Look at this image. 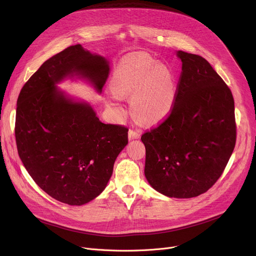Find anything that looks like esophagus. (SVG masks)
I'll list each match as a JSON object with an SVG mask.
<instances>
[{
	"label": "esophagus",
	"mask_w": 256,
	"mask_h": 256,
	"mask_svg": "<svg viewBox=\"0 0 256 256\" xmlns=\"http://www.w3.org/2000/svg\"><path fill=\"white\" fill-rule=\"evenodd\" d=\"M140 138V134L139 132H136L134 130H128V140H134V139H139Z\"/></svg>",
	"instance_id": "esophagus-1"
}]
</instances>
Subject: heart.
Masks as SVG:
<instances>
[{"label":"heart","mask_w":256,"mask_h":256,"mask_svg":"<svg viewBox=\"0 0 256 256\" xmlns=\"http://www.w3.org/2000/svg\"><path fill=\"white\" fill-rule=\"evenodd\" d=\"M106 102L122 112V98H130L132 113L147 124H156L171 113L178 87L172 70L144 55H130L119 62L110 82Z\"/></svg>","instance_id":"heart-1"}]
</instances>
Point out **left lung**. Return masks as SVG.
Returning <instances> with one entry per match:
<instances>
[{"instance_id": "1", "label": "left lung", "mask_w": 256, "mask_h": 256, "mask_svg": "<svg viewBox=\"0 0 256 256\" xmlns=\"http://www.w3.org/2000/svg\"><path fill=\"white\" fill-rule=\"evenodd\" d=\"M182 74L169 117L142 135L144 174L167 197L192 198L218 180L234 152L236 130L230 89L210 64L178 50Z\"/></svg>"}]
</instances>
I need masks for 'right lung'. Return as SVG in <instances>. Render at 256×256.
I'll return each mask as SVG.
<instances>
[{
  "instance_id": "add662e5",
  "label": "right lung",
  "mask_w": 256,
  "mask_h": 256,
  "mask_svg": "<svg viewBox=\"0 0 256 256\" xmlns=\"http://www.w3.org/2000/svg\"><path fill=\"white\" fill-rule=\"evenodd\" d=\"M109 70L104 57L76 44L46 60L20 90L18 156L40 189L60 202L83 206L104 190L128 130L102 124L88 102L57 85L80 78L100 94Z\"/></svg>"
}]
</instances>
